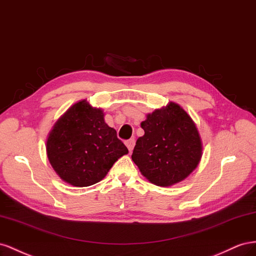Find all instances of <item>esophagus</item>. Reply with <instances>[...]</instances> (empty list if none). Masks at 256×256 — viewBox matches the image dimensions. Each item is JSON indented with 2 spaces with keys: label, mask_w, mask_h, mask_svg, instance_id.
Here are the masks:
<instances>
[{
  "label": "esophagus",
  "mask_w": 256,
  "mask_h": 256,
  "mask_svg": "<svg viewBox=\"0 0 256 256\" xmlns=\"http://www.w3.org/2000/svg\"><path fill=\"white\" fill-rule=\"evenodd\" d=\"M126 147H128V151L130 152V151L133 150L134 146H135V140H134V138H130V140H128L126 142Z\"/></svg>",
  "instance_id": "34e87169"
}]
</instances>
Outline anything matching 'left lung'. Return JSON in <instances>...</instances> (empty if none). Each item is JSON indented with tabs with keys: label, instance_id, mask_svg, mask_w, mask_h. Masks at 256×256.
<instances>
[{
	"label": "left lung",
	"instance_id": "1",
	"mask_svg": "<svg viewBox=\"0 0 256 256\" xmlns=\"http://www.w3.org/2000/svg\"><path fill=\"white\" fill-rule=\"evenodd\" d=\"M132 154L142 176L158 186H170L184 180L202 156L198 130L179 104L170 102L165 107L147 114Z\"/></svg>",
	"mask_w": 256,
	"mask_h": 256
}]
</instances>
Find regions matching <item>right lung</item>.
Returning a JSON list of instances; mask_svg holds the SVG:
<instances>
[{
    "label": "right lung",
    "instance_id": "add662e5",
    "mask_svg": "<svg viewBox=\"0 0 256 256\" xmlns=\"http://www.w3.org/2000/svg\"><path fill=\"white\" fill-rule=\"evenodd\" d=\"M46 153L58 176L82 188L104 179L128 150L105 122L104 112L82 100L54 123L46 140Z\"/></svg>",
    "mask_w": 256,
    "mask_h": 256
}]
</instances>
